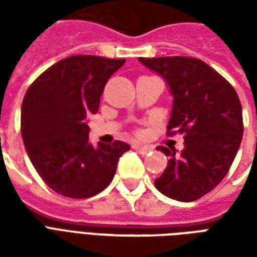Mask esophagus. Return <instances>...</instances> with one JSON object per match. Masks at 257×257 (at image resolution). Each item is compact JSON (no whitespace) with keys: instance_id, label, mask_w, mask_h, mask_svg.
<instances>
[{"instance_id":"34e87169","label":"esophagus","mask_w":257,"mask_h":257,"mask_svg":"<svg viewBox=\"0 0 257 257\" xmlns=\"http://www.w3.org/2000/svg\"><path fill=\"white\" fill-rule=\"evenodd\" d=\"M132 147H134L135 151H138V153H139V154H142V156H146V154H149V153L151 151V147H149V146L134 145Z\"/></svg>"}]
</instances>
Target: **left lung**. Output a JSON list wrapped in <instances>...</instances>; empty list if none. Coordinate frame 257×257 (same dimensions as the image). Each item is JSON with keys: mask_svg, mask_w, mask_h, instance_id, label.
Listing matches in <instances>:
<instances>
[{"mask_svg": "<svg viewBox=\"0 0 257 257\" xmlns=\"http://www.w3.org/2000/svg\"><path fill=\"white\" fill-rule=\"evenodd\" d=\"M161 75L173 96L168 134H183L184 149L169 156L165 171L154 180L169 198L191 202L220 183L231 167L243 132L242 107L237 92L216 70L195 58H139Z\"/></svg>", "mask_w": 257, "mask_h": 257, "instance_id": "8db88e82", "label": "left lung"}]
</instances>
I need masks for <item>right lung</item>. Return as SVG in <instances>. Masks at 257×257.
Listing matches in <instances>:
<instances>
[{
    "mask_svg": "<svg viewBox=\"0 0 257 257\" xmlns=\"http://www.w3.org/2000/svg\"><path fill=\"white\" fill-rule=\"evenodd\" d=\"M125 59L70 56L48 68L27 89L20 128L27 156L45 183L70 198H89L111 183L119 157L131 149L89 143L86 118L96 114L108 78Z\"/></svg>",
    "mask_w": 257,
    "mask_h": 257,
    "instance_id": "right-lung-1",
    "label": "right lung"
}]
</instances>
